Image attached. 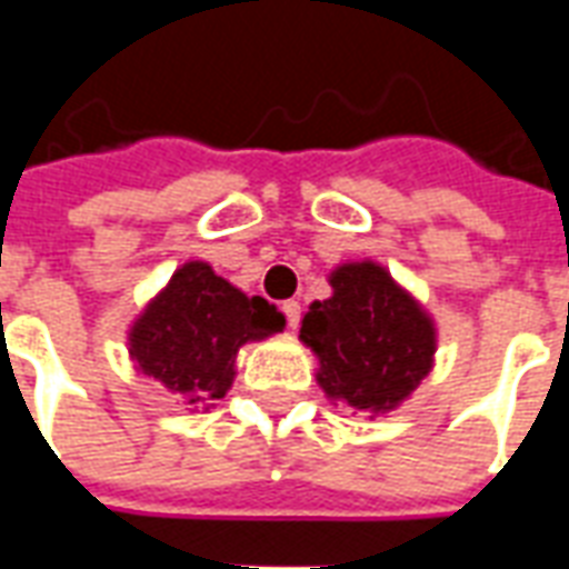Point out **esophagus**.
Listing matches in <instances>:
<instances>
[{"label": "esophagus", "instance_id": "34e87169", "mask_svg": "<svg viewBox=\"0 0 569 569\" xmlns=\"http://www.w3.org/2000/svg\"><path fill=\"white\" fill-rule=\"evenodd\" d=\"M283 313L289 329H298V320H301V305L298 301H283Z\"/></svg>", "mask_w": 569, "mask_h": 569}]
</instances>
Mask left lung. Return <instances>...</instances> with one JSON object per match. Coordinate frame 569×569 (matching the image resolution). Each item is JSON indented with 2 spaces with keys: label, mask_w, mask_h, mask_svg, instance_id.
<instances>
[{
  "label": "left lung",
  "mask_w": 569,
  "mask_h": 569,
  "mask_svg": "<svg viewBox=\"0 0 569 569\" xmlns=\"http://www.w3.org/2000/svg\"><path fill=\"white\" fill-rule=\"evenodd\" d=\"M326 280L332 296L310 305L298 335L317 383L335 406L390 415L436 366L439 326L381 261H341Z\"/></svg>",
  "instance_id": "8db88e82"
}]
</instances>
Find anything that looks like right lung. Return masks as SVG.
I'll return each instance as SVG.
<instances>
[{"label": "right lung", "instance_id": "obj_1", "mask_svg": "<svg viewBox=\"0 0 569 569\" xmlns=\"http://www.w3.org/2000/svg\"><path fill=\"white\" fill-rule=\"evenodd\" d=\"M283 329L286 317L264 298L228 283L210 261L188 259L128 326V357L140 375L198 411L231 390L240 347Z\"/></svg>", "mask_w": 569, "mask_h": 569}]
</instances>
